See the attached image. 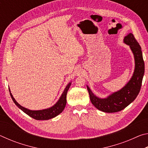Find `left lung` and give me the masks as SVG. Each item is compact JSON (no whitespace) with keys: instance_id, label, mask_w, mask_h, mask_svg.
I'll return each instance as SVG.
<instances>
[{"instance_id":"1","label":"left lung","mask_w":148,"mask_h":148,"mask_svg":"<svg viewBox=\"0 0 148 148\" xmlns=\"http://www.w3.org/2000/svg\"><path fill=\"white\" fill-rule=\"evenodd\" d=\"M123 42L131 47L135 62L133 75L126 86L105 99L97 97L87 86L91 103L98 110L106 113H114L125 108L134 101L141 89L144 74V61L141 47L132 33H129L125 36Z\"/></svg>"}]
</instances>
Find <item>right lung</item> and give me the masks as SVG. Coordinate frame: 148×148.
<instances>
[{
  "instance_id": "right-lung-1",
  "label": "right lung",
  "mask_w": 148,
  "mask_h": 148,
  "mask_svg": "<svg viewBox=\"0 0 148 148\" xmlns=\"http://www.w3.org/2000/svg\"><path fill=\"white\" fill-rule=\"evenodd\" d=\"M71 85V83H69L67 85V86L65 87L63 92L62 93L61 97H60L59 101L57 102V103L56 104H54L53 106L49 108L42 110H30L29 109L25 108L21 106V105L19 104L18 102H17V101L15 100L11 92H10V93L12 99L13 100L14 103L16 104V106L18 107L19 108L21 109L23 112H25L26 114L28 115V116L36 120H47L56 117L63 111V110L66 104L67 91H68V90L69 89ZM9 91L10 92V89Z\"/></svg>"
}]
</instances>
